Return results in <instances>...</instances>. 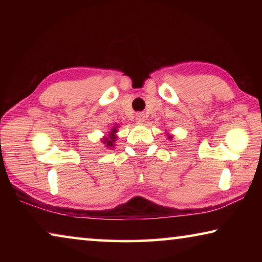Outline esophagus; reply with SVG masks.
<instances>
[{
	"label": "esophagus",
	"instance_id": "1",
	"mask_svg": "<svg viewBox=\"0 0 262 262\" xmlns=\"http://www.w3.org/2000/svg\"><path fill=\"white\" fill-rule=\"evenodd\" d=\"M136 120H137V122H140V123H142V122H144V120H145V115L143 114V113H137L136 114Z\"/></svg>",
	"mask_w": 262,
	"mask_h": 262
}]
</instances>
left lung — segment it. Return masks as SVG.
Masks as SVG:
<instances>
[{
  "label": "left lung",
  "instance_id": "left-lung-1",
  "mask_svg": "<svg viewBox=\"0 0 262 262\" xmlns=\"http://www.w3.org/2000/svg\"><path fill=\"white\" fill-rule=\"evenodd\" d=\"M168 139H171V136H170V135H168Z\"/></svg>",
  "mask_w": 262,
  "mask_h": 262
}]
</instances>
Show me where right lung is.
Returning a JSON list of instances; mask_svg holds the SVG:
<instances>
[{"label":"right lung","instance_id":"right-lung-1","mask_svg":"<svg viewBox=\"0 0 262 262\" xmlns=\"http://www.w3.org/2000/svg\"><path fill=\"white\" fill-rule=\"evenodd\" d=\"M117 129H118V126L115 125V127L112 128V130L108 133V136H106L103 139V143L105 144L106 148L111 149L112 147H114V142L117 140V135H115V133L118 132Z\"/></svg>","mask_w":262,"mask_h":262}]
</instances>
